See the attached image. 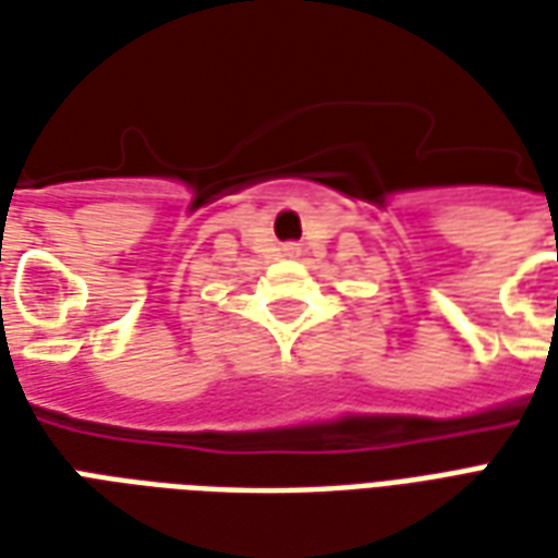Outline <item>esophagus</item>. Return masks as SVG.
<instances>
[{"instance_id":"obj_1","label":"esophagus","mask_w":558,"mask_h":558,"mask_svg":"<svg viewBox=\"0 0 558 558\" xmlns=\"http://www.w3.org/2000/svg\"><path fill=\"white\" fill-rule=\"evenodd\" d=\"M290 251H292V247H290Z\"/></svg>"}]
</instances>
